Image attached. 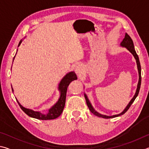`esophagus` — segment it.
Listing matches in <instances>:
<instances>
[{
    "instance_id": "esophagus-1",
    "label": "esophagus",
    "mask_w": 149,
    "mask_h": 149,
    "mask_svg": "<svg viewBox=\"0 0 149 149\" xmlns=\"http://www.w3.org/2000/svg\"><path fill=\"white\" fill-rule=\"evenodd\" d=\"M75 72L77 75H81L84 72V67L81 64L77 65L75 68Z\"/></svg>"
}]
</instances>
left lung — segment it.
I'll list each match as a JSON object with an SVG mask.
<instances>
[{
	"label": "left lung",
	"mask_w": 149,
	"mask_h": 149,
	"mask_svg": "<svg viewBox=\"0 0 149 149\" xmlns=\"http://www.w3.org/2000/svg\"><path fill=\"white\" fill-rule=\"evenodd\" d=\"M120 45L122 47H125L126 49L129 50L131 53H132L133 55V56H134L135 59L136 60V62H137V69H138V72H139V82H138V84H137V90H136V92H135V94L134 95V97H133V99L130 100L129 104L127 105V107H125V108L124 110H123V112H121L120 114H119L110 116H106V115L100 114V113L97 112V111H96L94 109V108H93V106L91 105V102H89V99H88L87 96L85 93V94H84L85 99V100H86V102H87V104L88 106V108H89L90 111L93 113V114L97 116H98V117H100V118H112L120 116L125 114V113L128 110V109H129L130 107H131V105L132 104V103L134 102L135 99H136V97H137V95L139 94V92L140 87H141V64H140V62H139V59L138 55L137 54V53H136V51L135 50L133 42L132 41V38H131V37H130V35H128L127 33H125L124 39H123V41H122V42H121Z\"/></svg>",
	"instance_id": "1"
}]
</instances>
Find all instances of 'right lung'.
I'll use <instances>...</instances> for the list:
<instances>
[{"label":"right lung","instance_id":"right-lung-1","mask_svg":"<svg viewBox=\"0 0 149 149\" xmlns=\"http://www.w3.org/2000/svg\"><path fill=\"white\" fill-rule=\"evenodd\" d=\"M22 40L19 41L18 44V47L22 43ZM15 56L14 57V59ZM13 59V61H14ZM77 75L75 74L74 72H70L68 74H67L65 76L62 78V80L60 81V84L58 85V90L60 91V98L54 106L50 108L47 114H42V113L40 112H36V111H33L31 109H28V108H24V107L19 104V102L17 101L18 104L19 105L20 108H22V110L26 113L27 115H28L29 116L36 118L38 120H53L55 118H57L61 115L62 112L64 110L65 103V97H66V92L67 89L68 85H70L72 81L77 79ZM12 91H14L13 89L12 88Z\"/></svg>","mask_w":149,"mask_h":149}]
</instances>
